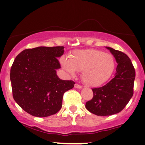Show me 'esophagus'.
I'll return each mask as SVG.
<instances>
[{
  "label": "esophagus",
  "instance_id": "obj_1",
  "mask_svg": "<svg viewBox=\"0 0 145 145\" xmlns=\"http://www.w3.org/2000/svg\"><path fill=\"white\" fill-rule=\"evenodd\" d=\"M74 87L76 88V89H82V86H80L78 84H75Z\"/></svg>",
  "mask_w": 145,
  "mask_h": 145
}]
</instances>
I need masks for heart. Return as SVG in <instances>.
I'll return each instance as SVG.
<instances>
[{
    "instance_id": "heart-1",
    "label": "heart",
    "mask_w": 145,
    "mask_h": 145,
    "mask_svg": "<svg viewBox=\"0 0 145 145\" xmlns=\"http://www.w3.org/2000/svg\"><path fill=\"white\" fill-rule=\"evenodd\" d=\"M63 67L72 76L82 71L83 82L91 86H99L110 78L116 67L114 56L96 49L74 50L69 59L62 57Z\"/></svg>"
}]
</instances>
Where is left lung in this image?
Here are the masks:
<instances>
[{
  "mask_svg": "<svg viewBox=\"0 0 145 145\" xmlns=\"http://www.w3.org/2000/svg\"><path fill=\"white\" fill-rule=\"evenodd\" d=\"M106 48L112 53L118 65L114 78L106 85L93 89V97L86 103V108L97 116L120 112L134 94L136 73L130 59L122 52Z\"/></svg>",
  "mask_w": 145,
  "mask_h": 145,
  "instance_id": "left-lung-1",
  "label": "left lung"
}]
</instances>
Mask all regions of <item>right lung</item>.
Returning <instances> with one entry per match:
<instances>
[{
	"label": "right lung",
	"mask_w": 145,
	"mask_h": 145,
	"mask_svg": "<svg viewBox=\"0 0 145 145\" xmlns=\"http://www.w3.org/2000/svg\"><path fill=\"white\" fill-rule=\"evenodd\" d=\"M63 53V46H41L24 50L15 59L10 71L13 97L31 115L56 114L62 107L63 95L74 88V81L63 80L56 75L61 68L58 58Z\"/></svg>",
	"instance_id": "1"
}]
</instances>
